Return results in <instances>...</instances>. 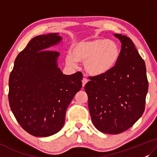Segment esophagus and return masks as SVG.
<instances>
[{"mask_svg": "<svg viewBox=\"0 0 157 157\" xmlns=\"http://www.w3.org/2000/svg\"><path fill=\"white\" fill-rule=\"evenodd\" d=\"M82 87H85V85L87 83L88 80H87V78H83L82 81Z\"/></svg>", "mask_w": 157, "mask_h": 157, "instance_id": "1", "label": "esophagus"}]
</instances>
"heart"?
<instances>
[{
    "label": "heart",
    "mask_w": 157,
    "mask_h": 157,
    "mask_svg": "<svg viewBox=\"0 0 157 157\" xmlns=\"http://www.w3.org/2000/svg\"><path fill=\"white\" fill-rule=\"evenodd\" d=\"M120 57L121 48L117 42L98 38L73 44L71 54L66 56V62L72 66H76L78 62L82 63L90 75L100 77L111 72Z\"/></svg>",
    "instance_id": "1"
}]
</instances>
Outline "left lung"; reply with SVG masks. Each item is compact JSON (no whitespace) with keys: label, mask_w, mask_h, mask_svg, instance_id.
<instances>
[{"label":"left lung","mask_w":157,"mask_h":157,"mask_svg":"<svg viewBox=\"0 0 157 157\" xmlns=\"http://www.w3.org/2000/svg\"><path fill=\"white\" fill-rule=\"evenodd\" d=\"M122 43L116 67L86 84L88 107L93 124L103 133L127 130L144 113L148 80L144 59L129 37L114 34Z\"/></svg>","instance_id":"obj_1"}]
</instances>
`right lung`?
I'll list each match as a JSON object with an SVG mask.
<instances>
[{
  "mask_svg": "<svg viewBox=\"0 0 157 157\" xmlns=\"http://www.w3.org/2000/svg\"><path fill=\"white\" fill-rule=\"evenodd\" d=\"M62 40L59 33L33 37L17 55L10 72V107L22 128L33 136L57 133L68 105L82 87V74L64 75L57 65L59 52L47 50Z\"/></svg>",
  "mask_w": 157,
  "mask_h": 157,
  "instance_id": "obj_1",
  "label": "right lung"
}]
</instances>
